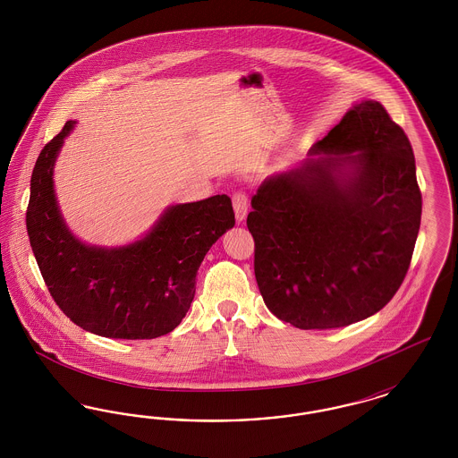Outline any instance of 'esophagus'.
<instances>
[{
	"label": "esophagus",
	"mask_w": 458,
	"mask_h": 458,
	"mask_svg": "<svg viewBox=\"0 0 458 458\" xmlns=\"http://www.w3.org/2000/svg\"><path fill=\"white\" fill-rule=\"evenodd\" d=\"M233 200V209H235V218L239 223L247 218V211H249V200L243 192H237L232 197Z\"/></svg>",
	"instance_id": "obj_1"
}]
</instances>
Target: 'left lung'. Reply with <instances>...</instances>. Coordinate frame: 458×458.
<instances>
[{
    "mask_svg": "<svg viewBox=\"0 0 458 458\" xmlns=\"http://www.w3.org/2000/svg\"><path fill=\"white\" fill-rule=\"evenodd\" d=\"M250 204L266 307L301 329L349 327L388 304L411 266L422 213L412 146L383 105L357 101Z\"/></svg>",
    "mask_w": 458,
    "mask_h": 458,
    "instance_id": "obj_1",
    "label": "left lung"
}]
</instances>
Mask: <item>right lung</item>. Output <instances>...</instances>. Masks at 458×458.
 Instances as JSON below:
<instances>
[{"label":"right lung","mask_w":458,"mask_h":458,"mask_svg":"<svg viewBox=\"0 0 458 458\" xmlns=\"http://www.w3.org/2000/svg\"><path fill=\"white\" fill-rule=\"evenodd\" d=\"M75 122L39 154L27 208V233L47 290L66 316L105 338L151 340L182 323L196 293L197 269L235 225L232 199L168 206L142 239L90 245L68 228L55 194V163Z\"/></svg>","instance_id":"add662e5"}]
</instances>
